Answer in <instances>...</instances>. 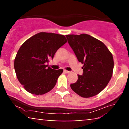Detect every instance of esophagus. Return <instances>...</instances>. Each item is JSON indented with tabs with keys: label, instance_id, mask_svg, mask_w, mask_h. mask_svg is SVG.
Masks as SVG:
<instances>
[{
	"label": "esophagus",
	"instance_id": "esophagus-1",
	"mask_svg": "<svg viewBox=\"0 0 129 129\" xmlns=\"http://www.w3.org/2000/svg\"><path fill=\"white\" fill-rule=\"evenodd\" d=\"M64 72L65 73H70L69 71H68V70H64Z\"/></svg>",
	"mask_w": 129,
	"mask_h": 129
}]
</instances>
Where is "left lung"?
<instances>
[{
  "label": "left lung",
  "mask_w": 129,
  "mask_h": 129,
  "mask_svg": "<svg viewBox=\"0 0 129 129\" xmlns=\"http://www.w3.org/2000/svg\"><path fill=\"white\" fill-rule=\"evenodd\" d=\"M68 43L79 62L83 64L82 75L70 84L83 98L96 96L107 85L112 76L113 58L103 42L87 34L66 35Z\"/></svg>",
  "instance_id": "left-lung-1"
}]
</instances>
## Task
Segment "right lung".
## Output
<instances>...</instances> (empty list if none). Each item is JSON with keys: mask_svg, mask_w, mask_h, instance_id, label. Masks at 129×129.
I'll return each mask as SVG.
<instances>
[{"mask_svg": "<svg viewBox=\"0 0 129 129\" xmlns=\"http://www.w3.org/2000/svg\"><path fill=\"white\" fill-rule=\"evenodd\" d=\"M67 42L64 36L40 32L27 39L16 56L14 67L17 79L26 91L40 95L56 85L63 69H52L48 64L55 53Z\"/></svg>", "mask_w": 129, "mask_h": 129, "instance_id": "add662e5", "label": "right lung"}]
</instances>
